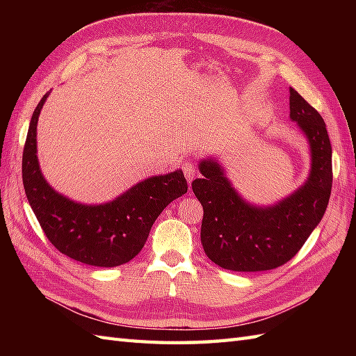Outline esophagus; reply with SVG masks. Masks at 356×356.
<instances>
[{"instance_id":"1","label":"esophagus","mask_w":356,"mask_h":356,"mask_svg":"<svg viewBox=\"0 0 356 356\" xmlns=\"http://www.w3.org/2000/svg\"><path fill=\"white\" fill-rule=\"evenodd\" d=\"M182 171H184V174H185V177H186L188 182H191V180L194 179V176H195V166H194L191 162L185 161V162L182 163Z\"/></svg>"}]
</instances>
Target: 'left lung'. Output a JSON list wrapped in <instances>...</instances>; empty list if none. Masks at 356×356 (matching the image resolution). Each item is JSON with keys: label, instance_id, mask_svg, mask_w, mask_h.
Segmentation results:
<instances>
[{"label": "left lung", "instance_id": "left-lung-1", "mask_svg": "<svg viewBox=\"0 0 356 356\" xmlns=\"http://www.w3.org/2000/svg\"><path fill=\"white\" fill-rule=\"evenodd\" d=\"M291 119L306 136L311 171L305 184L274 205L241 197L216 157L199 162L193 191L203 207L200 240L217 266L259 272L282 266L297 254L326 213L332 191V147L320 113L291 87Z\"/></svg>", "mask_w": 356, "mask_h": 356}]
</instances>
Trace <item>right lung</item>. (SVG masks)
<instances>
[{"mask_svg":"<svg viewBox=\"0 0 356 356\" xmlns=\"http://www.w3.org/2000/svg\"><path fill=\"white\" fill-rule=\"evenodd\" d=\"M49 95L36 105L22 153L27 200L59 252L90 266H120L140 252L159 214L186 193V179L182 170L148 177L99 205L65 197L45 180L36 156L38 118Z\"/></svg>","mask_w":356,"mask_h":356,"instance_id":"add662e5","label":"right lung"}]
</instances>
